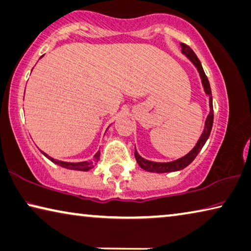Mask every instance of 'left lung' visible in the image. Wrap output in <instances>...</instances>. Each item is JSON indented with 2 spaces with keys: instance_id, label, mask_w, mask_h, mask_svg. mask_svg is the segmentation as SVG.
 Returning a JSON list of instances; mask_svg holds the SVG:
<instances>
[{
  "instance_id": "obj_1",
  "label": "left lung",
  "mask_w": 251,
  "mask_h": 251,
  "mask_svg": "<svg viewBox=\"0 0 251 251\" xmlns=\"http://www.w3.org/2000/svg\"><path fill=\"white\" fill-rule=\"evenodd\" d=\"M181 49H182V53L184 54L185 57L193 63V66L196 67L199 75H200L202 87H203V90L206 95V97L209 98L210 111H209L208 117H206V119H205L203 132H202L200 138L198 140L196 146H194L188 154L180 158H177V160H176V161L154 162V161L146 160V158L141 156V155L138 154V152L136 151V149H135V158H136L138 165H140L143 170L147 171V172L168 173V172H176V171H181L183 169H185L186 166L190 165L191 163L193 162L194 158L197 157V155L200 153L202 147L204 146L206 141H208L210 133H211V129H212L213 104H212V94H211V87H210V82L208 80V78H206L204 70H203V68H202L201 62H200V60H199V58L197 57V54L194 53V51L191 49L189 46L184 45V43H181Z\"/></svg>"
}]
</instances>
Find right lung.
Returning <instances> with one entry per match:
<instances>
[{"instance_id":"obj_1","label":"right lung","mask_w":251,"mask_h":251,"mask_svg":"<svg viewBox=\"0 0 251 251\" xmlns=\"http://www.w3.org/2000/svg\"><path fill=\"white\" fill-rule=\"evenodd\" d=\"M43 57V55H42ZM41 57V58H42ZM41 151V150H40ZM41 153L45 155V156L48 158V160H50L51 162H53L54 164H57L59 166H62V168L65 169H68V170H75V171H83V172H86V171H89L91 170L95 166V164L99 161V157H100V151H98V152L94 155L93 160L90 161H85V162H65V161H59L57 158H53L48 155L47 153L42 152Z\"/></svg>"}]
</instances>
